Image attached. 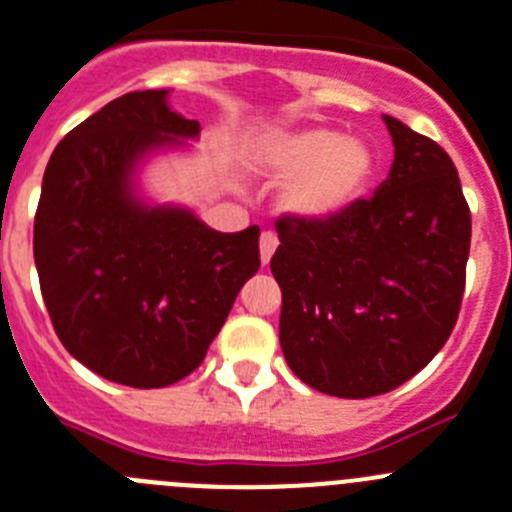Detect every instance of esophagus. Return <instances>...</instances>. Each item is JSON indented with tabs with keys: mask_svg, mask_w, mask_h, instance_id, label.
<instances>
[{
	"mask_svg": "<svg viewBox=\"0 0 512 512\" xmlns=\"http://www.w3.org/2000/svg\"><path fill=\"white\" fill-rule=\"evenodd\" d=\"M275 247H278V237H275L273 232H262V237H260V260H262V265H267V262H270Z\"/></svg>",
	"mask_w": 512,
	"mask_h": 512,
	"instance_id": "1",
	"label": "esophagus"
}]
</instances>
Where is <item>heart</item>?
Instances as JSON below:
<instances>
[{
  "label": "heart",
  "instance_id": "obj_1",
  "mask_svg": "<svg viewBox=\"0 0 512 512\" xmlns=\"http://www.w3.org/2000/svg\"><path fill=\"white\" fill-rule=\"evenodd\" d=\"M372 150L357 137L311 127L267 145V165L283 178V206L306 222H324L359 199L372 176Z\"/></svg>",
  "mask_w": 512,
  "mask_h": 512
}]
</instances>
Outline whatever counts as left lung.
Wrapping results in <instances>:
<instances>
[{"instance_id":"left-lung-1","label":"left lung","mask_w":512,"mask_h":512,"mask_svg":"<svg viewBox=\"0 0 512 512\" xmlns=\"http://www.w3.org/2000/svg\"><path fill=\"white\" fill-rule=\"evenodd\" d=\"M395 160L370 199L324 222L283 216L270 260L280 347L336 398L388 393L436 357L457 324L472 219L444 147L385 114Z\"/></svg>"}]
</instances>
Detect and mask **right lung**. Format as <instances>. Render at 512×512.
Instances as JSON below:
<instances>
[{"instance_id":"right-lung-1","label":"right lung","mask_w":512,"mask_h":512,"mask_svg":"<svg viewBox=\"0 0 512 512\" xmlns=\"http://www.w3.org/2000/svg\"><path fill=\"white\" fill-rule=\"evenodd\" d=\"M199 132L165 89L132 91L68 132L45 168L32 237L43 301L63 347L119 385L191 375L260 267V227L216 232L137 193L150 155Z\"/></svg>"}]
</instances>
